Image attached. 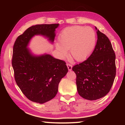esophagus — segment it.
<instances>
[{"label": "esophagus", "mask_w": 125, "mask_h": 125, "mask_svg": "<svg viewBox=\"0 0 125 125\" xmlns=\"http://www.w3.org/2000/svg\"><path fill=\"white\" fill-rule=\"evenodd\" d=\"M67 66L68 67V69L69 71H71L72 69V65L70 64H67Z\"/></svg>", "instance_id": "1"}]
</instances>
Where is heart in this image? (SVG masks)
Listing matches in <instances>:
<instances>
[{"instance_id":"obj_1","label":"heart","mask_w":125,"mask_h":125,"mask_svg":"<svg viewBox=\"0 0 125 125\" xmlns=\"http://www.w3.org/2000/svg\"><path fill=\"white\" fill-rule=\"evenodd\" d=\"M60 44H55L61 58H64L69 50L72 58L77 61L86 60L96 44V34L90 27L74 26L63 30L58 37Z\"/></svg>"}]
</instances>
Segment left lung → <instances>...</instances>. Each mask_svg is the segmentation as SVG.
<instances>
[{
    "mask_svg": "<svg viewBox=\"0 0 125 125\" xmlns=\"http://www.w3.org/2000/svg\"><path fill=\"white\" fill-rule=\"evenodd\" d=\"M98 40L87 60L72 68L77 75L78 94L89 100L105 96L110 90L116 75L115 54L108 37L95 27Z\"/></svg>",
    "mask_w": 125,
    "mask_h": 125,
    "instance_id": "obj_1",
    "label": "left lung"
}]
</instances>
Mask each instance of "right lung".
Here are the masks:
<instances>
[{
  "label": "right lung",
  "mask_w": 125,
  "mask_h": 125,
  "mask_svg": "<svg viewBox=\"0 0 125 125\" xmlns=\"http://www.w3.org/2000/svg\"><path fill=\"white\" fill-rule=\"evenodd\" d=\"M59 24L33 25L20 35L13 47L12 66L17 85L30 100L40 104L54 98L61 80L67 74L65 63L49 54L37 55L28 46L37 35L53 43Z\"/></svg>",
  "instance_id": "1"
}]
</instances>
